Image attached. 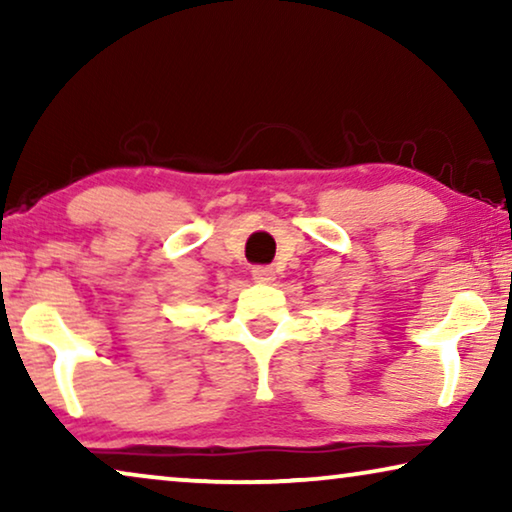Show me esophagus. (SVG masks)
Returning <instances> with one entry per match:
<instances>
[{
  "instance_id": "obj_1",
  "label": "esophagus",
  "mask_w": 512,
  "mask_h": 512,
  "mask_svg": "<svg viewBox=\"0 0 512 512\" xmlns=\"http://www.w3.org/2000/svg\"><path fill=\"white\" fill-rule=\"evenodd\" d=\"M251 277H254L258 284H270L275 282V270H272L270 265H256V268H251Z\"/></svg>"
}]
</instances>
